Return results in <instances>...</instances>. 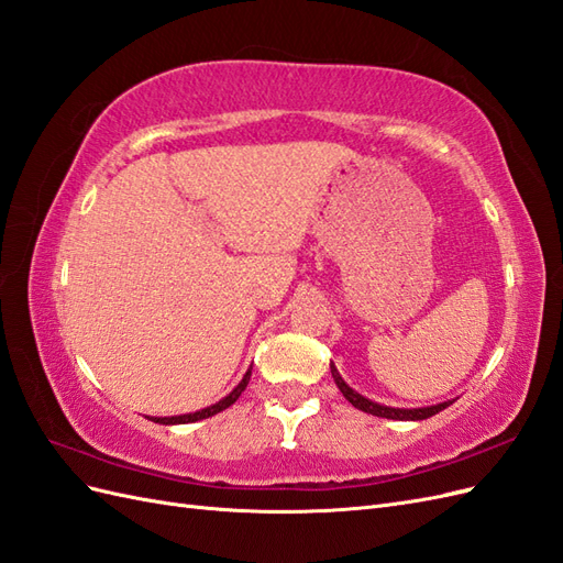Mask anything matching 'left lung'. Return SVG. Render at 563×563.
Returning a JSON list of instances; mask_svg holds the SVG:
<instances>
[{"label":"left lung","mask_w":563,"mask_h":563,"mask_svg":"<svg viewBox=\"0 0 563 563\" xmlns=\"http://www.w3.org/2000/svg\"><path fill=\"white\" fill-rule=\"evenodd\" d=\"M331 376L338 385V389L343 391V397L354 406L360 408V411L364 413H371V416H378V418H387V420H424V418H432L434 413L444 411L446 406H451L455 399H449V401H441V404H434V406H420V408H395V406H385V404H378V401H371L366 399L364 395H360V391H354L345 380L343 376H340L338 368L331 364Z\"/></svg>","instance_id":"left-lung-1"}]
</instances>
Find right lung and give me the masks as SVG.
Masks as SVG:
<instances>
[{
	"label": "right lung",
	"mask_w": 563,
	"mask_h": 563,
	"mask_svg": "<svg viewBox=\"0 0 563 563\" xmlns=\"http://www.w3.org/2000/svg\"><path fill=\"white\" fill-rule=\"evenodd\" d=\"M249 380H251V368L244 373V378L240 380V385H236L228 397H223V399L211 404V406H207V408H201V411L183 413V416H166V418H150V420H155V422H159V424H187V422H197V420H203V418H211V416H216V413H220V411H225L228 406H232L236 399H240L242 391H244L246 385H249Z\"/></svg>",
	"instance_id": "obj_1"
}]
</instances>
